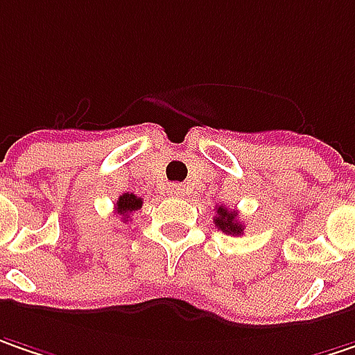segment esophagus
Instances as JSON below:
<instances>
[{
	"label": "esophagus",
	"instance_id": "34e87169",
	"mask_svg": "<svg viewBox=\"0 0 355 355\" xmlns=\"http://www.w3.org/2000/svg\"><path fill=\"white\" fill-rule=\"evenodd\" d=\"M184 193H187V189H184V184H180V182H173V184L168 187V195H171V197H184Z\"/></svg>",
	"mask_w": 355,
	"mask_h": 355
}]
</instances>
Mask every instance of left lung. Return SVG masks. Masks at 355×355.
Instances as JSON below:
<instances>
[{
    "mask_svg": "<svg viewBox=\"0 0 355 355\" xmlns=\"http://www.w3.org/2000/svg\"><path fill=\"white\" fill-rule=\"evenodd\" d=\"M215 227L220 229L227 235H243V223L237 219V211H229L227 207H217V217H215Z\"/></svg>",
    "mask_w": 355,
    "mask_h": 355,
    "instance_id": "left-lung-1",
    "label": "left lung"
}]
</instances>
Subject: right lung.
Returning a JSON list of instances; mask_svg holds the SVG:
<instances>
[{
    "label": "right lung",
    "instance_id": "1",
    "mask_svg": "<svg viewBox=\"0 0 355 355\" xmlns=\"http://www.w3.org/2000/svg\"><path fill=\"white\" fill-rule=\"evenodd\" d=\"M138 209H142V198L136 197L135 193H124L116 200V213L124 220L130 217V213H135Z\"/></svg>",
    "mask_w": 355,
    "mask_h": 355
}]
</instances>
